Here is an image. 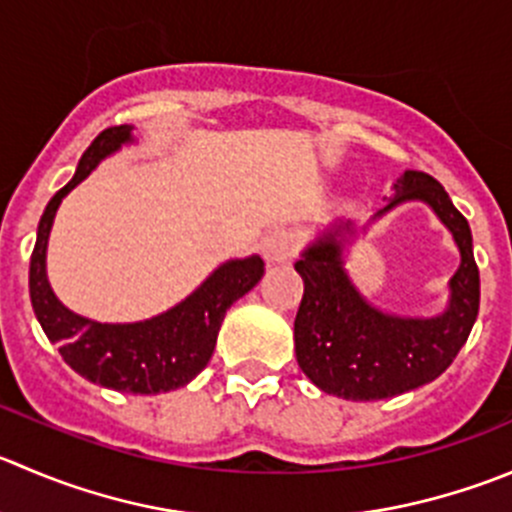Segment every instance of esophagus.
<instances>
[{
	"label": "esophagus",
	"instance_id": "esophagus-1",
	"mask_svg": "<svg viewBox=\"0 0 512 512\" xmlns=\"http://www.w3.org/2000/svg\"><path fill=\"white\" fill-rule=\"evenodd\" d=\"M302 235L297 230H275L265 240L267 262H290L300 252Z\"/></svg>",
	"mask_w": 512,
	"mask_h": 512
}]
</instances>
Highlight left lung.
<instances>
[{
	"label": "left lung",
	"instance_id": "8db88e82",
	"mask_svg": "<svg viewBox=\"0 0 512 512\" xmlns=\"http://www.w3.org/2000/svg\"><path fill=\"white\" fill-rule=\"evenodd\" d=\"M408 200H423L453 232L460 267L450 280V305L428 320L375 310L347 280L337 232L322 237L295 262L305 282L295 317L297 365L325 393L345 400H382L443 375L468 340L480 307V272L470 225L435 177L408 170L395 197L377 215Z\"/></svg>",
	"mask_w": 512,
	"mask_h": 512
}]
</instances>
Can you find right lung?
<instances>
[{
    "instance_id": "obj_1",
    "label": "right lung",
    "mask_w": 512,
    "mask_h": 512,
    "mask_svg": "<svg viewBox=\"0 0 512 512\" xmlns=\"http://www.w3.org/2000/svg\"><path fill=\"white\" fill-rule=\"evenodd\" d=\"M130 132V124L99 132L84 150L72 180L49 200L39 220L37 242L29 260V297L44 335L59 342V355L74 372L119 393L155 395L182 388L205 370L215 352L225 312L260 282L265 275V262L257 255L225 262L185 302L165 315L135 325H104L69 312L54 297L44 272L54 212L62 197L77 187L99 165V160L130 140Z\"/></svg>"
}]
</instances>
